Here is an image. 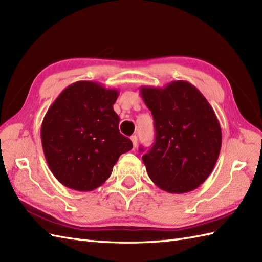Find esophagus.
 Segmentation results:
<instances>
[{
    "instance_id": "esophagus-1",
    "label": "esophagus",
    "mask_w": 262,
    "mask_h": 262,
    "mask_svg": "<svg viewBox=\"0 0 262 262\" xmlns=\"http://www.w3.org/2000/svg\"><path fill=\"white\" fill-rule=\"evenodd\" d=\"M130 140H132V143H133V147L135 148L137 146V136L136 135H133L130 137Z\"/></svg>"
}]
</instances>
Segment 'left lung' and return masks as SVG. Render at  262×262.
Returning a JSON list of instances; mask_svg holds the SVG:
<instances>
[{
	"label": "left lung",
	"mask_w": 262,
	"mask_h": 262,
	"mask_svg": "<svg viewBox=\"0 0 262 262\" xmlns=\"http://www.w3.org/2000/svg\"><path fill=\"white\" fill-rule=\"evenodd\" d=\"M141 96L157 132L152 148L142 157L148 177L166 192L194 190L209 177L221 152L222 130L214 109L187 81L142 86Z\"/></svg>",
	"instance_id": "8db88e82"
}]
</instances>
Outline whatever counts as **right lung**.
Segmentation results:
<instances>
[{
	"mask_svg": "<svg viewBox=\"0 0 262 262\" xmlns=\"http://www.w3.org/2000/svg\"><path fill=\"white\" fill-rule=\"evenodd\" d=\"M119 92L97 82L77 81L62 91L41 124V144L49 169L70 189L92 191L110 177L129 138L119 133L114 103Z\"/></svg>",
	"mask_w": 262,
	"mask_h": 262,
	"instance_id": "1",
	"label": "right lung"
}]
</instances>
